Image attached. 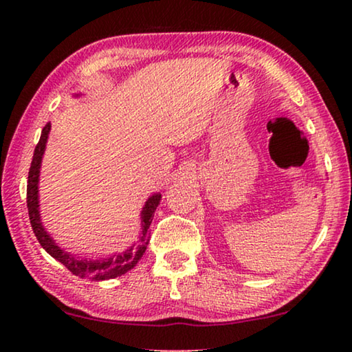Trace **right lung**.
Listing matches in <instances>:
<instances>
[{
	"instance_id": "obj_1",
	"label": "right lung",
	"mask_w": 352,
	"mask_h": 352,
	"mask_svg": "<svg viewBox=\"0 0 352 352\" xmlns=\"http://www.w3.org/2000/svg\"><path fill=\"white\" fill-rule=\"evenodd\" d=\"M51 124L47 122L46 126L41 130V136L38 144L35 146L34 157L31 168H29V175H28V192H26V201H28V212H29V220H31V226L34 230V234L40 242V245L46 250V253H50L52 258L57 259L58 262L67 267V269L73 273V275L79 278H90L94 281H105V279H111L116 276H121L129 270H132L133 267L138 264V261L142 258L146 248H147V234H148V226L152 223L153 212L160 205V200H162V194H153L152 197H148L144 208L141 211V225H142V233L140 237V242L133 243L132 247L127 248L126 252L122 253H115L111 254L110 258H100L96 261L90 259H82L79 256L71 254L68 252H63V250L57 245V243L52 241V237L46 233L43 225H41L40 220V211H38V177H40V166H41V158H43L47 135H50Z\"/></svg>"
}]
</instances>
